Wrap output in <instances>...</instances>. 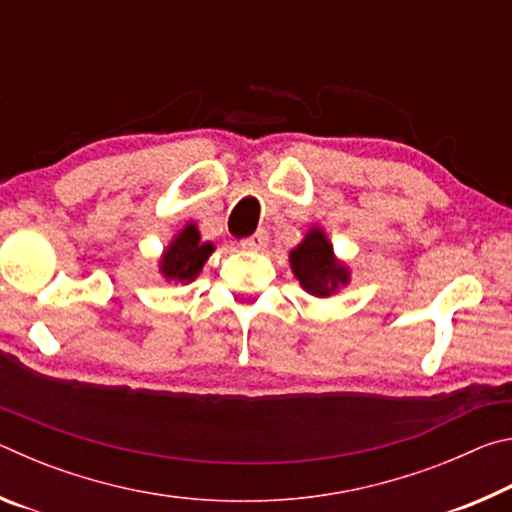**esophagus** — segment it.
<instances>
[{
  "mask_svg": "<svg viewBox=\"0 0 512 512\" xmlns=\"http://www.w3.org/2000/svg\"><path fill=\"white\" fill-rule=\"evenodd\" d=\"M268 244V235L266 230H257L255 235H250L246 239H241V248L250 250V253H259V250H264Z\"/></svg>",
  "mask_w": 512,
  "mask_h": 512,
  "instance_id": "1",
  "label": "esophagus"
}]
</instances>
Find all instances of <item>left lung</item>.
Instances as JSON below:
<instances>
[{
    "instance_id": "left-lung-1",
    "label": "left lung",
    "mask_w": 512,
    "mask_h": 512,
    "mask_svg": "<svg viewBox=\"0 0 512 512\" xmlns=\"http://www.w3.org/2000/svg\"><path fill=\"white\" fill-rule=\"evenodd\" d=\"M289 262L300 287L316 298H329L350 282V268L336 259L332 244L320 228L307 232L291 250Z\"/></svg>"
}]
</instances>
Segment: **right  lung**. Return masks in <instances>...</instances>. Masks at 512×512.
<instances>
[{
    "instance_id": "right-lung-1",
    "label": "right lung",
    "mask_w": 512,
    "mask_h": 512,
    "mask_svg": "<svg viewBox=\"0 0 512 512\" xmlns=\"http://www.w3.org/2000/svg\"><path fill=\"white\" fill-rule=\"evenodd\" d=\"M214 253L210 241H201V232L194 223H187L183 230L173 237L171 244L164 248L160 257V273L164 280L176 284L194 282L203 271L207 257Z\"/></svg>"
}]
</instances>
